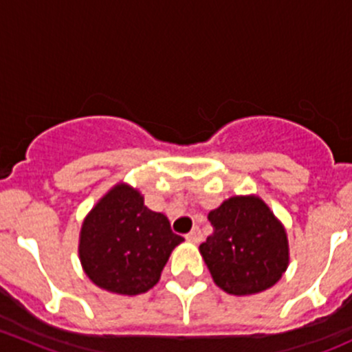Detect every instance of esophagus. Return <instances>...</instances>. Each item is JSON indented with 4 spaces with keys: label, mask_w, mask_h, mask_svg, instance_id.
<instances>
[{
    "label": "esophagus",
    "mask_w": 352,
    "mask_h": 352,
    "mask_svg": "<svg viewBox=\"0 0 352 352\" xmlns=\"http://www.w3.org/2000/svg\"><path fill=\"white\" fill-rule=\"evenodd\" d=\"M186 239H187V242H192V243H199V242H201V240H202V235H201V230H199V228H197V226H196V228H192V230H190V232H189V233H187V235H186Z\"/></svg>",
    "instance_id": "34e87169"
}]
</instances>
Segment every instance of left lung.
<instances>
[{
  "instance_id": "obj_1",
  "label": "left lung",
  "mask_w": 352,
  "mask_h": 352,
  "mask_svg": "<svg viewBox=\"0 0 352 352\" xmlns=\"http://www.w3.org/2000/svg\"><path fill=\"white\" fill-rule=\"evenodd\" d=\"M212 233L201 243L212 281L235 296L261 293L289 264L286 230L257 196H235L208 214Z\"/></svg>"
}]
</instances>
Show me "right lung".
Masks as SVG:
<instances>
[{
  "label": "right lung",
  "mask_w": 352,
  "mask_h": 352,
  "mask_svg": "<svg viewBox=\"0 0 352 352\" xmlns=\"http://www.w3.org/2000/svg\"><path fill=\"white\" fill-rule=\"evenodd\" d=\"M184 239L162 212L127 184H117L85 218L80 261L94 285L110 293H146L158 283L170 254Z\"/></svg>",
  "instance_id": "obj_1"
}]
</instances>
